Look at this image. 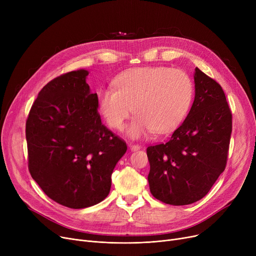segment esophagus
Listing matches in <instances>:
<instances>
[{"instance_id": "34e87169", "label": "esophagus", "mask_w": 256, "mask_h": 256, "mask_svg": "<svg viewBox=\"0 0 256 256\" xmlns=\"http://www.w3.org/2000/svg\"><path fill=\"white\" fill-rule=\"evenodd\" d=\"M128 148L132 152H137V150H141V146L140 145H136V144H128Z\"/></svg>"}]
</instances>
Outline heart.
Returning <instances> with one entry per match:
<instances>
[{"label":"heart","mask_w":256,"mask_h":256,"mask_svg":"<svg viewBox=\"0 0 256 256\" xmlns=\"http://www.w3.org/2000/svg\"><path fill=\"white\" fill-rule=\"evenodd\" d=\"M114 86L98 91L100 115L112 128L121 130L134 111L128 128L132 139H140L156 130H176L189 111L194 87L182 70L165 66L136 67L121 72Z\"/></svg>","instance_id":"heart-1"}]
</instances>
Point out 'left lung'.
Here are the masks:
<instances>
[{
	"label": "left lung",
	"instance_id": "obj_1",
	"mask_svg": "<svg viewBox=\"0 0 256 256\" xmlns=\"http://www.w3.org/2000/svg\"><path fill=\"white\" fill-rule=\"evenodd\" d=\"M194 84V102L182 126L167 143L146 150L150 192L167 204L204 198L226 166L232 121L224 91L197 67Z\"/></svg>",
	"mask_w": 256,
	"mask_h": 256
}]
</instances>
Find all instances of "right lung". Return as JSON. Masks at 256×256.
Masks as SVG:
<instances>
[{
  "label": "right lung",
  "instance_id": "add662e5",
  "mask_svg": "<svg viewBox=\"0 0 256 256\" xmlns=\"http://www.w3.org/2000/svg\"><path fill=\"white\" fill-rule=\"evenodd\" d=\"M88 74L78 70L50 80L26 122L31 176L50 199L70 208L108 196L113 170L126 152V142L102 124Z\"/></svg>",
  "mask_w": 256,
  "mask_h": 256
}]
</instances>
